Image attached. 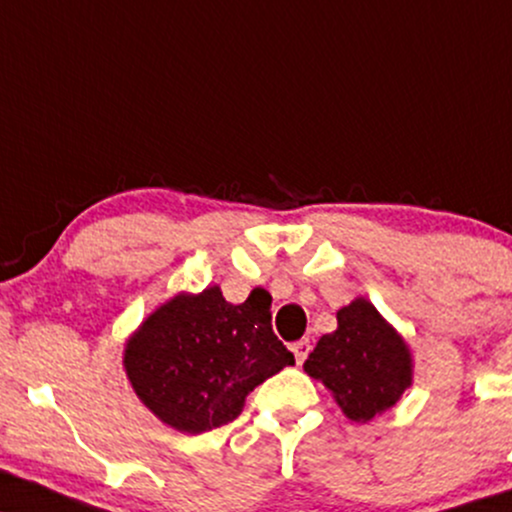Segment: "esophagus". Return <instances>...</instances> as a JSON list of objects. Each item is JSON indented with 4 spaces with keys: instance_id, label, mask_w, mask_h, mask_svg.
<instances>
[{
    "instance_id": "esophagus-1",
    "label": "esophagus",
    "mask_w": 512,
    "mask_h": 512,
    "mask_svg": "<svg viewBox=\"0 0 512 512\" xmlns=\"http://www.w3.org/2000/svg\"><path fill=\"white\" fill-rule=\"evenodd\" d=\"M310 341H307V338H300V341H295L293 346H291V350H293V355H295V362H298V365H303L305 362V357H307V353H310Z\"/></svg>"
}]
</instances>
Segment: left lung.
Listing matches in <instances>:
<instances>
[{
	"label": "left lung",
	"mask_w": 512,
	"mask_h": 512,
	"mask_svg": "<svg viewBox=\"0 0 512 512\" xmlns=\"http://www.w3.org/2000/svg\"><path fill=\"white\" fill-rule=\"evenodd\" d=\"M336 319L334 334L319 338L303 367L334 393L348 420L369 422L410 389V348L365 298L341 307Z\"/></svg>",
	"instance_id": "obj_1"
}]
</instances>
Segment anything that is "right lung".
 Masks as SVG:
<instances>
[{
	"instance_id": "add662e5",
	"label": "right lung",
	"mask_w": 512,
	"mask_h": 512,
	"mask_svg": "<svg viewBox=\"0 0 512 512\" xmlns=\"http://www.w3.org/2000/svg\"><path fill=\"white\" fill-rule=\"evenodd\" d=\"M295 357L272 331V295L255 288L240 305L219 286L178 293L128 338L123 369L155 415L183 434L236 420L245 396Z\"/></svg>"
}]
</instances>
